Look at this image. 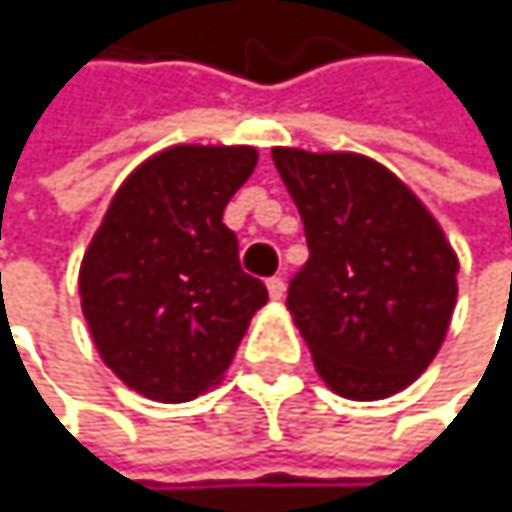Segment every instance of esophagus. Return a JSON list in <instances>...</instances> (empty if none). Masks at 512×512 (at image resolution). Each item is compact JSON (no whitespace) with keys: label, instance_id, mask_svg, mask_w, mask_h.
<instances>
[{"label":"esophagus","instance_id":"34e87169","mask_svg":"<svg viewBox=\"0 0 512 512\" xmlns=\"http://www.w3.org/2000/svg\"><path fill=\"white\" fill-rule=\"evenodd\" d=\"M267 291H270V298H273V301H282V298H285V279H282V276L267 279Z\"/></svg>","mask_w":512,"mask_h":512}]
</instances>
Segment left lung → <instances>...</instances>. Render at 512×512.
<instances>
[{
    "label": "left lung",
    "mask_w": 512,
    "mask_h": 512,
    "mask_svg": "<svg viewBox=\"0 0 512 512\" xmlns=\"http://www.w3.org/2000/svg\"><path fill=\"white\" fill-rule=\"evenodd\" d=\"M273 162L310 245L285 307L319 378L356 402L415 384L458 304L461 264L439 221L371 156L273 147Z\"/></svg>",
    "instance_id": "obj_1"
}]
</instances>
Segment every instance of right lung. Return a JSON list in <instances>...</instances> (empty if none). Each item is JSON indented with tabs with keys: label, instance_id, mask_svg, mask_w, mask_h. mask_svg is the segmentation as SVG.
<instances>
[{
	"label": "right lung",
	"instance_id": "right-lung-1",
	"mask_svg": "<svg viewBox=\"0 0 512 512\" xmlns=\"http://www.w3.org/2000/svg\"><path fill=\"white\" fill-rule=\"evenodd\" d=\"M254 165L245 144H174L113 193L82 254L79 298L97 353L128 390L156 402L211 390L267 304L224 224Z\"/></svg>",
	"mask_w": 512,
	"mask_h": 512
}]
</instances>
